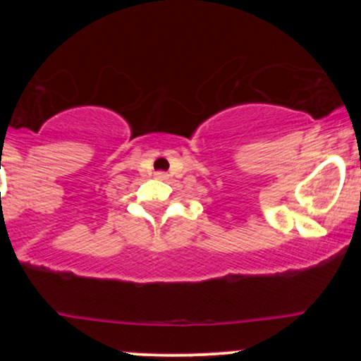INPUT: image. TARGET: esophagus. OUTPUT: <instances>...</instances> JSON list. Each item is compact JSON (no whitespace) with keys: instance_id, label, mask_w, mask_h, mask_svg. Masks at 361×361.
<instances>
[{"instance_id":"1","label":"esophagus","mask_w":361,"mask_h":361,"mask_svg":"<svg viewBox=\"0 0 361 361\" xmlns=\"http://www.w3.org/2000/svg\"><path fill=\"white\" fill-rule=\"evenodd\" d=\"M168 173H164V171H157L156 173V178H157V180H168Z\"/></svg>"}]
</instances>
